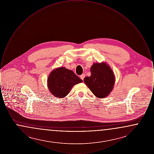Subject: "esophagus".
<instances>
[{"label": "esophagus", "instance_id": "esophagus-1", "mask_svg": "<svg viewBox=\"0 0 154 154\" xmlns=\"http://www.w3.org/2000/svg\"><path fill=\"white\" fill-rule=\"evenodd\" d=\"M84 77H85V74H81L80 75V79L81 80H84Z\"/></svg>", "mask_w": 154, "mask_h": 154}]
</instances>
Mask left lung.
<instances>
[{
    "mask_svg": "<svg viewBox=\"0 0 154 154\" xmlns=\"http://www.w3.org/2000/svg\"><path fill=\"white\" fill-rule=\"evenodd\" d=\"M91 72L90 77L84 79V82L96 97H106L112 91L115 82V77L110 66L105 63H94L91 67Z\"/></svg>",
    "mask_w": 154,
    "mask_h": 154,
    "instance_id": "8db88e82",
    "label": "left lung"
}]
</instances>
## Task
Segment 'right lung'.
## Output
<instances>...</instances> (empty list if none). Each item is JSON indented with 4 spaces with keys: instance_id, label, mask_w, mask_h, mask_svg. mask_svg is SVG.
Wrapping results in <instances>:
<instances>
[{
    "instance_id": "right-lung-1",
    "label": "right lung",
    "mask_w": 154,
    "mask_h": 154,
    "mask_svg": "<svg viewBox=\"0 0 154 154\" xmlns=\"http://www.w3.org/2000/svg\"><path fill=\"white\" fill-rule=\"evenodd\" d=\"M73 72L65 67L54 70L48 79V87L53 95L57 98L65 97L74 85L82 82Z\"/></svg>"
}]
</instances>
